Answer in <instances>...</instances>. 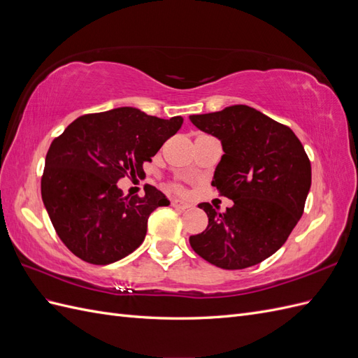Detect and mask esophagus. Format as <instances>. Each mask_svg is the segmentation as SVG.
<instances>
[{"instance_id":"1","label":"esophagus","mask_w":358,"mask_h":358,"mask_svg":"<svg viewBox=\"0 0 358 358\" xmlns=\"http://www.w3.org/2000/svg\"><path fill=\"white\" fill-rule=\"evenodd\" d=\"M171 206H173V208H176V209H180V210H185V209L191 208L189 203H185V201L178 200V199H173L171 200Z\"/></svg>"}]
</instances>
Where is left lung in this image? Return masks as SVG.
I'll use <instances>...</instances> for the list:
<instances>
[{"label": "left lung", "instance_id": "obj_1", "mask_svg": "<svg viewBox=\"0 0 358 358\" xmlns=\"http://www.w3.org/2000/svg\"><path fill=\"white\" fill-rule=\"evenodd\" d=\"M189 119L221 142L224 155L212 185L234 203L225 212L200 203L209 224L189 245L221 268L262 263L285 243L303 215L312 180L305 148L291 128L245 104Z\"/></svg>", "mask_w": 358, "mask_h": 358}]
</instances>
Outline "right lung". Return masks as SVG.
<instances>
[{
  "mask_svg": "<svg viewBox=\"0 0 358 358\" xmlns=\"http://www.w3.org/2000/svg\"><path fill=\"white\" fill-rule=\"evenodd\" d=\"M182 116L161 119L136 107L83 115L53 140L41 178V199L59 239L80 259L106 266L142 245L148 218L169 199L155 187L145 197L122 196L117 180L138 176Z\"/></svg>",
  "mask_w": 358,
  "mask_h": 358,
  "instance_id": "1",
  "label": "right lung"
}]
</instances>
